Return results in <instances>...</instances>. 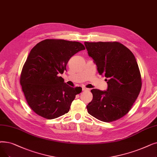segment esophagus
Here are the masks:
<instances>
[{"mask_svg": "<svg viewBox=\"0 0 157 157\" xmlns=\"http://www.w3.org/2000/svg\"><path fill=\"white\" fill-rule=\"evenodd\" d=\"M82 90H89L90 89L89 88H87L85 87V86H82Z\"/></svg>", "mask_w": 157, "mask_h": 157, "instance_id": "esophagus-1", "label": "esophagus"}]
</instances>
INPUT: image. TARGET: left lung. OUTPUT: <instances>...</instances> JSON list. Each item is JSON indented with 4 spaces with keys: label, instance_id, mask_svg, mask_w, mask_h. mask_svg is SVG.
I'll list each match as a JSON object with an SVG mask.
<instances>
[{
    "label": "left lung",
    "instance_id": "left-lung-1",
    "mask_svg": "<svg viewBox=\"0 0 157 157\" xmlns=\"http://www.w3.org/2000/svg\"><path fill=\"white\" fill-rule=\"evenodd\" d=\"M84 44L108 84L106 90H91L93 99L86 106L88 112L103 122L119 119L130 110L141 90V76L135 56L117 42Z\"/></svg>",
    "mask_w": 157,
    "mask_h": 157
}]
</instances>
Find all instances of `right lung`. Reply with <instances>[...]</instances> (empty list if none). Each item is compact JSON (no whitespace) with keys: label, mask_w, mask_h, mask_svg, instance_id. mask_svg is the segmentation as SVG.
I'll return each instance as SVG.
<instances>
[{"label":"right lung","mask_w":157,"mask_h":157,"mask_svg":"<svg viewBox=\"0 0 157 157\" xmlns=\"http://www.w3.org/2000/svg\"><path fill=\"white\" fill-rule=\"evenodd\" d=\"M85 49L80 42L46 39L31 50L20 83L28 105L36 114L52 119L69 111L72 102L82 88L67 85L59 74L66 71L73 55Z\"/></svg>","instance_id":"obj_1"}]
</instances>
